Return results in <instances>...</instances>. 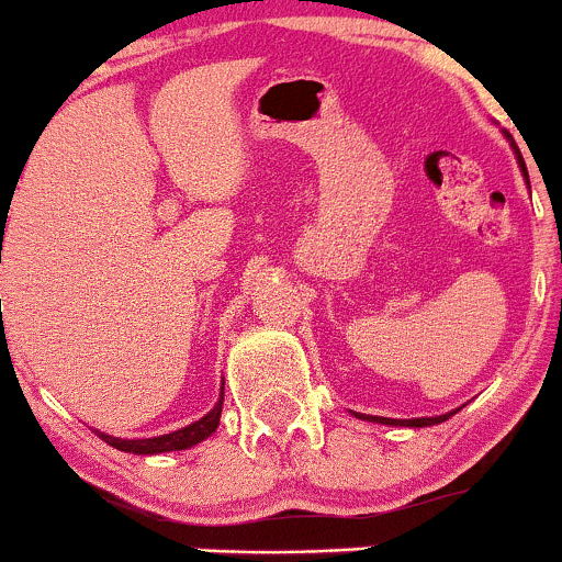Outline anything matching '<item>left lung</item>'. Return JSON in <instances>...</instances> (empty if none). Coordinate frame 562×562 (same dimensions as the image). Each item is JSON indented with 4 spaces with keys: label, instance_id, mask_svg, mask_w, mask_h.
I'll list each match as a JSON object with an SVG mask.
<instances>
[{
    "label": "left lung",
    "instance_id": "8db88e82",
    "mask_svg": "<svg viewBox=\"0 0 562 562\" xmlns=\"http://www.w3.org/2000/svg\"><path fill=\"white\" fill-rule=\"evenodd\" d=\"M517 153V149H515ZM517 162H520V171L522 177H528V168H525V160L522 155L517 153ZM450 415L456 413H448V415H434V418H409V420H396V418H380V415H356V418L361 420H375V424H385V426H413V428H420V426H434V424H442V420H448Z\"/></svg>",
    "mask_w": 562,
    "mask_h": 562
}]
</instances>
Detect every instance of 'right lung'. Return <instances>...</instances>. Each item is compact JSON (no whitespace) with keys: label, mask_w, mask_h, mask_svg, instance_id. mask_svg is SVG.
Segmentation results:
<instances>
[{"label":"right lung","mask_w":562,"mask_h":562,"mask_svg":"<svg viewBox=\"0 0 562 562\" xmlns=\"http://www.w3.org/2000/svg\"><path fill=\"white\" fill-rule=\"evenodd\" d=\"M222 402H225V383H222L220 402L214 404V409H211L209 415H203L201 420H195V424L179 428V431L162 434V437H153V439H120V437H110V434L95 428V437L104 439V442L112 445V448L123 452H134V456H158V452L187 450L192 448V445L203 442V439L216 431V426H220V415H222Z\"/></svg>","instance_id":"right-lung-1"}]
</instances>
